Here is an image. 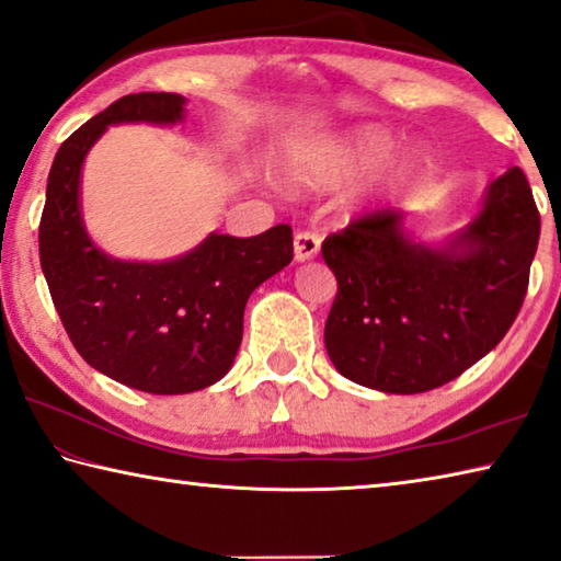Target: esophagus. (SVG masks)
Masks as SVG:
<instances>
[{"label":"esophagus","instance_id":"obj_1","mask_svg":"<svg viewBox=\"0 0 561 561\" xmlns=\"http://www.w3.org/2000/svg\"><path fill=\"white\" fill-rule=\"evenodd\" d=\"M293 248H296V261H310L316 259L320 251V236L313 231H298L293 238Z\"/></svg>","mask_w":561,"mask_h":561}]
</instances>
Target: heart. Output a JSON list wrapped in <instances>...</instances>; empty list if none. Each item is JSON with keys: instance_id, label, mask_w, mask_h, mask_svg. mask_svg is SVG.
<instances>
[{"instance_id": "b5f03b06", "label": "heart", "mask_w": 561, "mask_h": 561, "mask_svg": "<svg viewBox=\"0 0 561 561\" xmlns=\"http://www.w3.org/2000/svg\"><path fill=\"white\" fill-rule=\"evenodd\" d=\"M394 136L382 128H363L345 139L300 144L290 151L286 169L306 186H337L382 163V181L400 183L415 176L425 167L420 149L392 153Z\"/></svg>"}]
</instances>
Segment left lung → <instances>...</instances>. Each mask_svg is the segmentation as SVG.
I'll list each match as a JSON object with an SVG mask.
<instances>
[{"label":"left lung","instance_id":"left-lung-1","mask_svg":"<svg viewBox=\"0 0 561 561\" xmlns=\"http://www.w3.org/2000/svg\"><path fill=\"white\" fill-rule=\"evenodd\" d=\"M402 220V210L382 208L323 241L337 280L325 347L343 378L415 394L460 378L512 328L527 296L539 210L514 167L443 248L412 241Z\"/></svg>","mask_w":561,"mask_h":561}]
</instances>
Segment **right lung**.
<instances>
[{"instance_id": "right-lung-1", "label": "right lung", "mask_w": 561, "mask_h": 561, "mask_svg": "<svg viewBox=\"0 0 561 561\" xmlns=\"http://www.w3.org/2000/svg\"><path fill=\"white\" fill-rule=\"evenodd\" d=\"M186 99L144 91L79 126L54 156L39 224V259L54 308L79 355L126 388L153 394L204 390L231 370L251 293L293 261L280 224L253 238L210 233L163 263L99 251L81 218V167L112 124H179Z\"/></svg>"}]
</instances>
